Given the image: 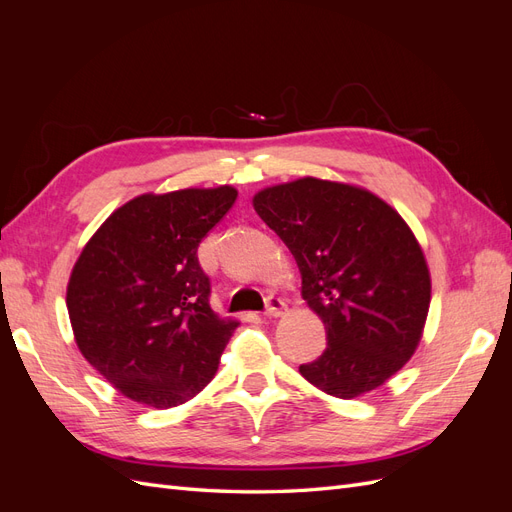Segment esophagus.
I'll list each match as a JSON object with an SVG mask.
<instances>
[{
	"mask_svg": "<svg viewBox=\"0 0 512 512\" xmlns=\"http://www.w3.org/2000/svg\"><path fill=\"white\" fill-rule=\"evenodd\" d=\"M284 312H286V303H284V299H280V297H269V299H267L265 316H269V318H277V316H282Z\"/></svg>",
	"mask_w": 512,
	"mask_h": 512,
	"instance_id": "1",
	"label": "esophagus"
}]
</instances>
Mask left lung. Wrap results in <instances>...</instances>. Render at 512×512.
Here are the masks:
<instances>
[{"instance_id": "obj_1", "label": "left lung", "mask_w": 512, "mask_h": 512, "mask_svg": "<svg viewBox=\"0 0 512 512\" xmlns=\"http://www.w3.org/2000/svg\"><path fill=\"white\" fill-rule=\"evenodd\" d=\"M254 209L288 245L303 299L327 329V350L301 376L352 399L397 374L431 301L423 250L401 215L363 188L314 177L258 192Z\"/></svg>"}]
</instances>
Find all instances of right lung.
Listing matches in <instances>:
<instances>
[{
	"mask_svg": "<svg viewBox=\"0 0 512 512\" xmlns=\"http://www.w3.org/2000/svg\"><path fill=\"white\" fill-rule=\"evenodd\" d=\"M237 190L143 194L108 218L76 260L68 314L76 346L119 393L173 408L211 382L235 320L209 305L198 245Z\"/></svg>",
	"mask_w": 512,
	"mask_h": 512,
	"instance_id": "obj_1",
	"label": "right lung"
}]
</instances>
